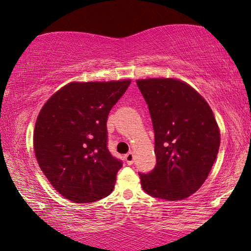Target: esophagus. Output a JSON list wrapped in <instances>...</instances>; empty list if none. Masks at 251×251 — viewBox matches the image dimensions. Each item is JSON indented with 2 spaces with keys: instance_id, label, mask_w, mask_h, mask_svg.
<instances>
[{
  "instance_id": "34e87169",
  "label": "esophagus",
  "mask_w": 251,
  "mask_h": 251,
  "mask_svg": "<svg viewBox=\"0 0 251 251\" xmlns=\"http://www.w3.org/2000/svg\"><path fill=\"white\" fill-rule=\"evenodd\" d=\"M125 161L126 162V164H132L133 163V153H131V152L126 153L125 155Z\"/></svg>"
}]
</instances>
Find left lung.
Here are the masks:
<instances>
[{
  "mask_svg": "<svg viewBox=\"0 0 251 251\" xmlns=\"http://www.w3.org/2000/svg\"><path fill=\"white\" fill-rule=\"evenodd\" d=\"M151 114L156 164L139 173L143 190L154 198L183 200L207 179L217 157L221 135L208 102L175 78L136 82Z\"/></svg>",
  "mask_w": 251,
  "mask_h": 251,
  "instance_id": "1",
  "label": "left lung"
}]
</instances>
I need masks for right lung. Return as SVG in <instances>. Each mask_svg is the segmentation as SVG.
Wrapping results in <instances>:
<instances>
[{"label": "right lung", "mask_w": 251, "mask_h": 251, "mask_svg": "<svg viewBox=\"0 0 251 251\" xmlns=\"http://www.w3.org/2000/svg\"><path fill=\"white\" fill-rule=\"evenodd\" d=\"M130 80L73 82L46 102L34 129V151L50 184L68 200L89 203L114 188L122 161L107 147V118Z\"/></svg>", "instance_id": "right-lung-1"}]
</instances>
